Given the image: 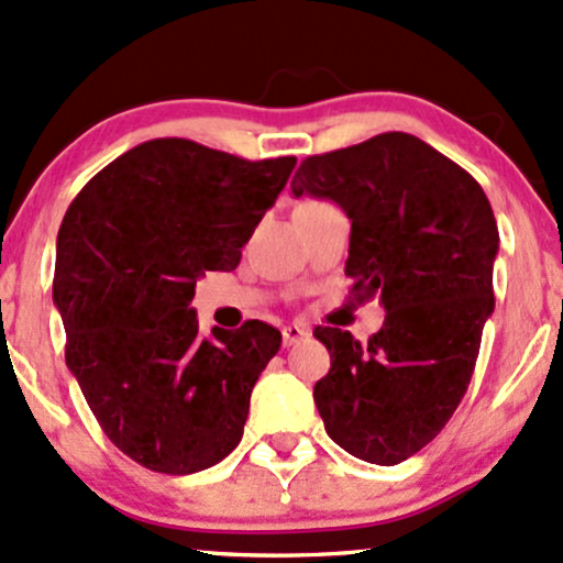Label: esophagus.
I'll return each mask as SVG.
<instances>
[{
	"mask_svg": "<svg viewBox=\"0 0 563 563\" xmlns=\"http://www.w3.org/2000/svg\"><path fill=\"white\" fill-rule=\"evenodd\" d=\"M303 339H309V331L303 325H286L283 328V344L286 346H294V344H299V341H303Z\"/></svg>",
	"mask_w": 563,
	"mask_h": 563,
	"instance_id": "34e87169",
	"label": "esophagus"
}]
</instances>
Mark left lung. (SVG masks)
I'll return each mask as SVG.
<instances>
[{"mask_svg":"<svg viewBox=\"0 0 563 563\" xmlns=\"http://www.w3.org/2000/svg\"><path fill=\"white\" fill-rule=\"evenodd\" d=\"M290 190L344 209V273L357 299L378 296L386 309L367 344L314 328L331 352L314 405L349 455L402 463L444 429L474 376L495 309L493 206L466 169L405 132L309 156Z\"/></svg>","mask_w":563,"mask_h":563,"instance_id":"1","label":"left lung"}]
</instances>
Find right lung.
Masks as SVG:
<instances>
[{"instance_id": "obj_1", "label": "right lung", "mask_w": 563, "mask_h": 563, "mask_svg": "<svg viewBox=\"0 0 563 563\" xmlns=\"http://www.w3.org/2000/svg\"><path fill=\"white\" fill-rule=\"evenodd\" d=\"M296 158L142 142L97 172L57 232L53 299L66 365L108 439L158 474H196L243 437L283 335L262 320L198 333L196 280L241 262Z\"/></svg>"}]
</instances>
